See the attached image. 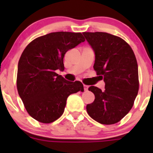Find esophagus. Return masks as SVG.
<instances>
[{"label": "esophagus", "mask_w": 153, "mask_h": 153, "mask_svg": "<svg viewBox=\"0 0 153 153\" xmlns=\"http://www.w3.org/2000/svg\"><path fill=\"white\" fill-rule=\"evenodd\" d=\"M84 91H87L88 86L87 85H85V84H84Z\"/></svg>", "instance_id": "1"}]
</instances>
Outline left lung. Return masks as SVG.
Here are the masks:
<instances>
[{"label":"left lung","mask_w":153,"mask_h":153,"mask_svg":"<svg viewBox=\"0 0 153 153\" xmlns=\"http://www.w3.org/2000/svg\"><path fill=\"white\" fill-rule=\"evenodd\" d=\"M95 55L94 69L105 89L91 86L95 101L86 105L89 116L102 124H114L130 111L139 89L136 58L120 37L106 32H83Z\"/></svg>","instance_id":"left-lung-1"}]
</instances>
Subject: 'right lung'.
<instances>
[{"instance_id":"add662e5","label":"right lung","mask_w":153,"mask_h":153,"mask_svg":"<svg viewBox=\"0 0 153 153\" xmlns=\"http://www.w3.org/2000/svg\"><path fill=\"white\" fill-rule=\"evenodd\" d=\"M84 41L81 32H51L31 41L21 54L17 89L27 112L36 121H56L64 113L68 96L84 92L82 83L68 81L56 70H64L66 52Z\"/></svg>"}]
</instances>
